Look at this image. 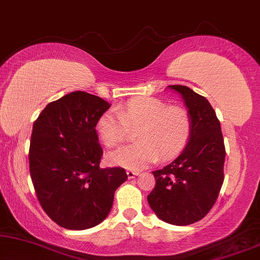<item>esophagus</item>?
I'll return each mask as SVG.
<instances>
[{"label":"esophagus","instance_id":"esophagus-1","mask_svg":"<svg viewBox=\"0 0 260 260\" xmlns=\"http://www.w3.org/2000/svg\"><path fill=\"white\" fill-rule=\"evenodd\" d=\"M126 175L129 179H134L135 176L138 175V172H136V170H126Z\"/></svg>","mask_w":260,"mask_h":260}]
</instances>
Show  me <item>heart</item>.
<instances>
[{
	"instance_id": "1",
	"label": "heart",
	"mask_w": 260,
	"mask_h": 260,
	"mask_svg": "<svg viewBox=\"0 0 260 260\" xmlns=\"http://www.w3.org/2000/svg\"><path fill=\"white\" fill-rule=\"evenodd\" d=\"M137 143L113 151L110 163L129 169H142L156 161L175 157L186 147L191 133L189 112L182 106H168L157 98H134L117 110H106L95 124L101 141L117 148L136 130Z\"/></svg>"
}]
</instances>
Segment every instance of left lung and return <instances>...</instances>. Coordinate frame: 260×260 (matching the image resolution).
I'll return each mask as SVG.
<instances>
[{
    "label": "left lung",
    "instance_id": "8db88e82",
    "mask_svg": "<svg viewBox=\"0 0 260 260\" xmlns=\"http://www.w3.org/2000/svg\"><path fill=\"white\" fill-rule=\"evenodd\" d=\"M182 95L191 118L188 144L176 159L152 172L156 184L148 202L163 221L186 226L205 218L223 182L225 144L214 109L183 85L168 86Z\"/></svg>",
    "mask_w": 260,
    "mask_h": 260
}]
</instances>
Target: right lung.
<instances>
[{"mask_svg": "<svg viewBox=\"0 0 260 260\" xmlns=\"http://www.w3.org/2000/svg\"><path fill=\"white\" fill-rule=\"evenodd\" d=\"M110 104L76 91L46 106L33 124L29 172L38 200L53 221L86 230L109 214L127 175L120 167L99 168L103 149L95 124Z\"/></svg>", "mask_w": 260, "mask_h": 260, "instance_id": "1", "label": "right lung"}]
</instances>
